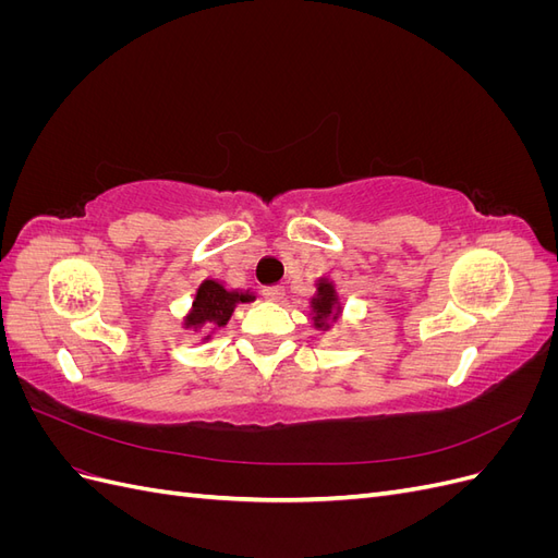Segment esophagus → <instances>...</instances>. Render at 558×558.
Wrapping results in <instances>:
<instances>
[{"label":"esophagus","instance_id":"34e87169","mask_svg":"<svg viewBox=\"0 0 558 558\" xmlns=\"http://www.w3.org/2000/svg\"><path fill=\"white\" fill-rule=\"evenodd\" d=\"M283 286H267V289H263V298L265 300H272V302H279L283 298Z\"/></svg>","mask_w":558,"mask_h":558}]
</instances>
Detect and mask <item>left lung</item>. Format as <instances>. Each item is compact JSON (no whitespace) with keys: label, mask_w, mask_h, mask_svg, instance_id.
I'll return each instance as SVG.
<instances>
[{"label":"left lung","mask_w":558,"mask_h":558,"mask_svg":"<svg viewBox=\"0 0 558 558\" xmlns=\"http://www.w3.org/2000/svg\"><path fill=\"white\" fill-rule=\"evenodd\" d=\"M312 307H314V326L316 328H328L326 320L328 318H337V312H340V305H337V295H335V289L332 283L328 281H318V293L316 298L312 300Z\"/></svg>","instance_id":"obj_1"}]
</instances>
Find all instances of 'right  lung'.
<instances>
[{
  "label": "right lung",
  "mask_w": 558,
  "mask_h": 558,
  "mask_svg": "<svg viewBox=\"0 0 558 558\" xmlns=\"http://www.w3.org/2000/svg\"><path fill=\"white\" fill-rule=\"evenodd\" d=\"M253 295L240 293V291H228L223 283L214 279H207L199 283L193 310L185 318V328H202V326H226L238 302H248ZM209 337V335H207Z\"/></svg>",
  "instance_id": "obj_1"
}]
</instances>
